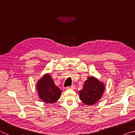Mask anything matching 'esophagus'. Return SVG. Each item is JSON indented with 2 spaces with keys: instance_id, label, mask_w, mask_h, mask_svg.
I'll return each mask as SVG.
<instances>
[{
  "instance_id": "obj_1",
  "label": "esophagus",
  "mask_w": 135,
  "mask_h": 135,
  "mask_svg": "<svg viewBox=\"0 0 135 135\" xmlns=\"http://www.w3.org/2000/svg\"><path fill=\"white\" fill-rule=\"evenodd\" d=\"M67 89H76V86L75 85H72L71 86H68L67 88Z\"/></svg>"
}]
</instances>
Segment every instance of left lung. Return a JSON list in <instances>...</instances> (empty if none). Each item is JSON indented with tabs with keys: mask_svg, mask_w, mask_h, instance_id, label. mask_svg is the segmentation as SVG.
Instances as JSON below:
<instances>
[{
	"mask_svg": "<svg viewBox=\"0 0 135 135\" xmlns=\"http://www.w3.org/2000/svg\"><path fill=\"white\" fill-rule=\"evenodd\" d=\"M104 91L105 86L102 82L94 77H89L79 93L83 103L92 105L102 98Z\"/></svg>",
	"mask_w": 135,
	"mask_h": 135,
	"instance_id": "1",
	"label": "left lung"
}]
</instances>
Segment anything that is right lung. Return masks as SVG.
<instances>
[{"instance_id":"add662e5","label":"right lung","mask_w":135,"mask_h":135,"mask_svg":"<svg viewBox=\"0 0 135 135\" xmlns=\"http://www.w3.org/2000/svg\"><path fill=\"white\" fill-rule=\"evenodd\" d=\"M40 99L46 104H53L60 98L62 90L59 89L52 80L51 75L46 74L37 81L36 84Z\"/></svg>"}]
</instances>
